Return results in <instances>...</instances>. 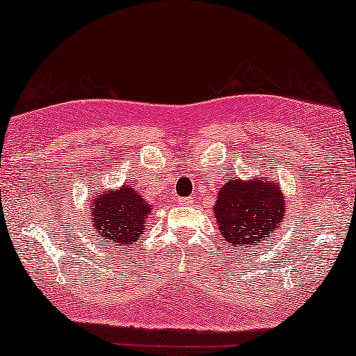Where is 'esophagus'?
<instances>
[{"instance_id":"obj_1","label":"esophagus","mask_w":356,"mask_h":356,"mask_svg":"<svg viewBox=\"0 0 356 356\" xmlns=\"http://www.w3.org/2000/svg\"><path fill=\"white\" fill-rule=\"evenodd\" d=\"M192 202H194V197H179L177 199V204L181 205H191Z\"/></svg>"}]
</instances>
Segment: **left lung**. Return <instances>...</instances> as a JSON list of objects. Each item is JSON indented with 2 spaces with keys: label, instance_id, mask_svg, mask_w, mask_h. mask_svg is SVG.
I'll list each match as a JSON object with an SVG mask.
<instances>
[{
  "label": "left lung",
  "instance_id": "1",
  "mask_svg": "<svg viewBox=\"0 0 356 356\" xmlns=\"http://www.w3.org/2000/svg\"><path fill=\"white\" fill-rule=\"evenodd\" d=\"M284 194L273 181H229L213 207L217 227L229 245H259L278 232L284 219Z\"/></svg>",
  "mask_w": 356,
  "mask_h": 356
}]
</instances>
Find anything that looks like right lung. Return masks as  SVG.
I'll use <instances>...</instances> for the list:
<instances>
[{"label":"right lung","instance_id":"right-lung-1","mask_svg":"<svg viewBox=\"0 0 356 356\" xmlns=\"http://www.w3.org/2000/svg\"><path fill=\"white\" fill-rule=\"evenodd\" d=\"M91 204L94 229L104 242H114L118 245H132L144 232L145 217L152 209L140 197L134 186L124 184L121 191H113L109 194L101 192L94 197Z\"/></svg>","mask_w":356,"mask_h":356}]
</instances>
